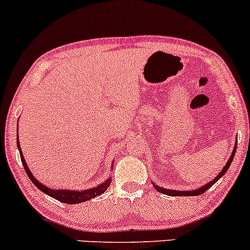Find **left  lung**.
<instances>
[{
	"mask_svg": "<svg viewBox=\"0 0 250 250\" xmlns=\"http://www.w3.org/2000/svg\"><path fill=\"white\" fill-rule=\"evenodd\" d=\"M236 146H237V145H235V147H234V150H232V153H231L230 158H229V161L227 162L226 167H224L223 169L221 170V172L218 173V175L216 176V177H215L214 179H212V181H210L208 184H206V186H203V187L198 188V189H196V190H189V191H184V190H183V191H179V190L164 189V188H161V187L156 186L155 183H153V187L156 188L157 191H159V192L164 193V195H167V196H198V195H202V193L206 192V190H208L210 187L214 186V184L216 183V182H217L218 179H220L221 177H222V176L224 175V173H226L227 171H228L229 167H230V164H231V162H232V159H234L235 152H236Z\"/></svg>",
	"mask_w": 250,
	"mask_h": 250,
	"instance_id": "left-lung-1",
	"label": "left lung"
}]
</instances>
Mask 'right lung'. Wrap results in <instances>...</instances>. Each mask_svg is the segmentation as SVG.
Instances as JSON below:
<instances>
[{
	"instance_id": "add662e5",
	"label": "right lung",
	"mask_w": 250,
	"mask_h": 250,
	"mask_svg": "<svg viewBox=\"0 0 250 250\" xmlns=\"http://www.w3.org/2000/svg\"><path fill=\"white\" fill-rule=\"evenodd\" d=\"M16 142H18V147L20 151V157H21V161L22 164H23L24 170H26L28 177L30 178V181L34 183V186L40 189L42 192H44L46 195L50 196V197L55 198V200L62 202V203H67V204H77V203H81V202H85L91 200V198L97 197V196L102 195L103 192H105L107 190V188L110 187L111 184V177H108L107 181H105L104 183L98 186L97 188H92V189H87V190H81V191H75V190H54V189H50V188L43 186V184L40 183V182L36 179L34 176L32 175L30 172L29 167H28L26 161H24L23 155H22V151H21V146L19 144V136L16 137Z\"/></svg>"
}]
</instances>
